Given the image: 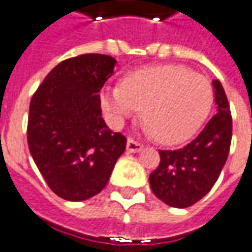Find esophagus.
Listing matches in <instances>:
<instances>
[{"mask_svg": "<svg viewBox=\"0 0 252 252\" xmlns=\"http://www.w3.org/2000/svg\"><path fill=\"white\" fill-rule=\"evenodd\" d=\"M141 150H142V145L138 141H134L132 138L126 141V151L128 153H140Z\"/></svg>", "mask_w": 252, "mask_h": 252, "instance_id": "1", "label": "esophagus"}]
</instances>
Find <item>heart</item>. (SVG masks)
<instances>
[{
	"label": "heart",
	"mask_w": 252,
	"mask_h": 252,
	"mask_svg": "<svg viewBox=\"0 0 252 252\" xmlns=\"http://www.w3.org/2000/svg\"><path fill=\"white\" fill-rule=\"evenodd\" d=\"M214 101L207 77L184 65L165 64L126 75L123 87H110L102 105L118 123L134 118L144 108L147 131L164 144H180L204 126Z\"/></svg>",
	"instance_id": "b5f03b06"
}]
</instances>
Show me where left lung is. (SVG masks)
<instances>
[{"instance_id": "left-lung-1", "label": "left lung", "mask_w": 252, "mask_h": 252, "mask_svg": "<svg viewBox=\"0 0 252 252\" xmlns=\"http://www.w3.org/2000/svg\"><path fill=\"white\" fill-rule=\"evenodd\" d=\"M217 114L200 135L180 150H161L159 165L150 174L157 198L170 207L187 208L200 201L215 184L228 158L232 118L225 91L213 81Z\"/></svg>"}]
</instances>
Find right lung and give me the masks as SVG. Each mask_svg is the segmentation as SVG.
I'll return each mask as SVG.
<instances>
[{
    "mask_svg": "<svg viewBox=\"0 0 252 252\" xmlns=\"http://www.w3.org/2000/svg\"><path fill=\"white\" fill-rule=\"evenodd\" d=\"M110 55L82 54L54 67L30 102V153L52 191L84 201L107 185L126 151V138L112 132L101 114L99 91L114 74Z\"/></svg>",
    "mask_w": 252,
    "mask_h": 252,
    "instance_id": "obj_1",
    "label": "right lung"
}]
</instances>
